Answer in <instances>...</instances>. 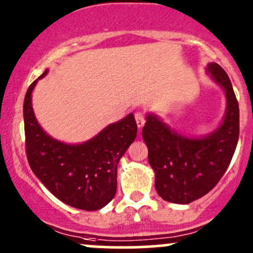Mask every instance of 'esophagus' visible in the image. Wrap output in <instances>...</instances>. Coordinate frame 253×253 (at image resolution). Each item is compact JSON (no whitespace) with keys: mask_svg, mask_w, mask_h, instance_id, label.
Segmentation results:
<instances>
[{"mask_svg":"<svg viewBox=\"0 0 253 253\" xmlns=\"http://www.w3.org/2000/svg\"><path fill=\"white\" fill-rule=\"evenodd\" d=\"M135 121H136L138 129H141V127L145 126V122H146L145 115H143L142 112H136L135 113Z\"/></svg>","mask_w":253,"mask_h":253,"instance_id":"obj_1","label":"esophagus"}]
</instances>
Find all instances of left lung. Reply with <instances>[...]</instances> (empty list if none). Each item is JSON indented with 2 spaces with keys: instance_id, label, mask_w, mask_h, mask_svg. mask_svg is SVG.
<instances>
[{
  "instance_id": "obj_1",
  "label": "left lung",
  "mask_w": 253,
  "mask_h": 253,
  "mask_svg": "<svg viewBox=\"0 0 253 253\" xmlns=\"http://www.w3.org/2000/svg\"><path fill=\"white\" fill-rule=\"evenodd\" d=\"M206 72L223 89L225 113L221 124L202 137L171 129L154 113H147L142 137L156 175L159 197L173 204H189L218 183L233 158L239 138V105L225 71L210 62Z\"/></svg>"
}]
</instances>
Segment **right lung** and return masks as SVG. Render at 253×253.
<instances>
[{"instance_id": "obj_1", "label": "right lung", "mask_w": 253, "mask_h": 253, "mask_svg": "<svg viewBox=\"0 0 253 253\" xmlns=\"http://www.w3.org/2000/svg\"><path fill=\"white\" fill-rule=\"evenodd\" d=\"M48 69L29 86L24 100L25 145L29 164L51 194L72 208L100 210L115 197L117 165L134 142L137 126L130 113L90 140L65 143L49 136L35 117L32 91Z\"/></svg>"}]
</instances>
